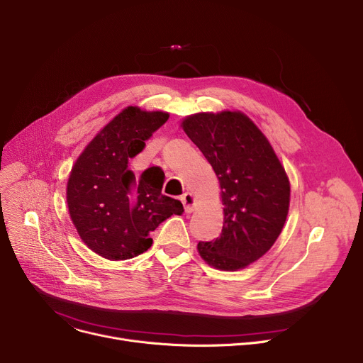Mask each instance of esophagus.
I'll return each mask as SVG.
<instances>
[{
	"instance_id": "esophagus-1",
	"label": "esophagus",
	"mask_w": 363,
	"mask_h": 363,
	"mask_svg": "<svg viewBox=\"0 0 363 363\" xmlns=\"http://www.w3.org/2000/svg\"><path fill=\"white\" fill-rule=\"evenodd\" d=\"M181 201L184 204L185 213H192L196 208V197L191 194V192H185V194L181 197Z\"/></svg>"
}]
</instances>
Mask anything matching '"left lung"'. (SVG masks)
<instances>
[{"label":"left lung","mask_w":363,"mask_h":363,"mask_svg":"<svg viewBox=\"0 0 363 363\" xmlns=\"http://www.w3.org/2000/svg\"><path fill=\"white\" fill-rule=\"evenodd\" d=\"M181 128L219 179L223 229L199 242L200 257L214 269L236 272L261 258L283 230L291 182L269 138L240 111L199 112Z\"/></svg>","instance_id":"left-lung-1"}]
</instances>
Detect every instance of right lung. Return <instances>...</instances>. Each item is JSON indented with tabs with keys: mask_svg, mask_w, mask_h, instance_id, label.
<instances>
[{
	"mask_svg": "<svg viewBox=\"0 0 363 363\" xmlns=\"http://www.w3.org/2000/svg\"><path fill=\"white\" fill-rule=\"evenodd\" d=\"M169 118L163 111L127 106L96 134L72 164L67 181L71 222L89 250L123 261L147 251L153 232L172 214L179 200L162 194L163 181L128 171V159Z\"/></svg>",
	"mask_w": 363,
	"mask_h": 363,
	"instance_id": "1",
	"label": "right lung"
}]
</instances>
